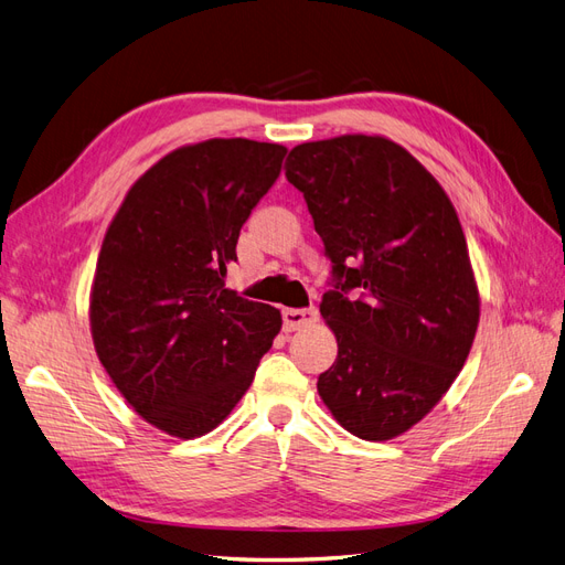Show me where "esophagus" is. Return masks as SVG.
Segmentation results:
<instances>
[{
    "instance_id": "obj_1",
    "label": "esophagus",
    "mask_w": 565,
    "mask_h": 565,
    "mask_svg": "<svg viewBox=\"0 0 565 565\" xmlns=\"http://www.w3.org/2000/svg\"><path fill=\"white\" fill-rule=\"evenodd\" d=\"M318 320V309H285L282 311V322L287 332H295L301 328H309Z\"/></svg>"
}]
</instances>
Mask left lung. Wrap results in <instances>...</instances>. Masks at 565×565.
<instances>
[{
	"mask_svg": "<svg viewBox=\"0 0 565 565\" xmlns=\"http://www.w3.org/2000/svg\"><path fill=\"white\" fill-rule=\"evenodd\" d=\"M285 177L332 262L320 313L339 353L318 377L320 398L349 434L396 438L446 396L476 337L481 297L457 212L384 136L301 143Z\"/></svg>",
	"mask_w": 565,
	"mask_h": 565,
	"instance_id": "1",
	"label": "left lung"
}]
</instances>
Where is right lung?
<instances>
[{
	"mask_svg": "<svg viewBox=\"0 0 565 565\" xmlns=\"http://www.w3.org/2000/svg\"><path fill=\"white\" fill-rule=\"evenodd\" d=\"M285 152L249 139L181 146L129 188L106 231L89 297L94 349L125 401L169 436L216 429L282 328L278 309L224 280Z\"/></svg>",
	"mask_w": 565,
	"mask_h": 565,
	"instance_id": "add662e5",
	"label": "right lung"
}]
</instances>
